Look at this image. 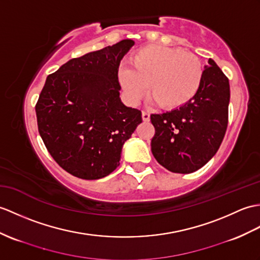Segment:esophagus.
I'll list each match as a JSON object with an SVG mask.
<instances>
[{
  "mask_svg": "<svg viewBox=\"0 0 260 260\" xmlns=\"http://www.w3.org/2000/svg\"><path fill=\"white\" fill-rule=\"evenodd\" d=\"M142 117L144 122H148L150 119V114L147 111H142Z\"/></svg>",
  "mask_w": 260,
  "mask_h": 260,
  "instance_id": "1",
  "label": "esophagus"
}]
</instances>
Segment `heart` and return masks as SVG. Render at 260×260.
Returning <instances> with one entry per match:
<instances>
[{
	"label": "heart",
	"instance_id": "1",
	"mask_svg": "<svg viewBox=\"0 0 260 260\" xmlns=\"http://www.w3.org/2000/svg\"><path fill=\"white\" fill-rule=\"evenodd\" d=\"M204 68L195 54L179 48L148 45L129 59V70L119 73V82L132 102L145 92L156 105L174 110L194 98L201 86Z\"/></svg>",
	"mask_w": 260,
	"mask_h": 260
}]
</instances>
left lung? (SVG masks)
<instances>
[{
	"mask_svg": "<svg viewBox=\"0 0 260 260\" xmlns=\"http://www.w3.org/2000/svg\"><path fill=\"white\" fill-rule=\"evenodd\" d=\"M202 84L189 102L176 110L152 114L155 127L152 153L173 173L189 174L203 167L218 150L228 125L231 99L228 77L212 58Z\"/></svg>",
	"mask_w": 260,
	"mask_h": 260,
	"instance_id": "obj_1",
	"label": "left lung"
}]
</instances>
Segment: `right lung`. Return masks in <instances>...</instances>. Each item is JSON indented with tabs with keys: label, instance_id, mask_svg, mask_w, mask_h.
<instances>
[{
	"label": "right lung",
	"instance_id": "add662e5",
	"mask_svg": "<svg viewBox=\"0 0 260 260\" xmlns=\"http://www.w3.org/2000/svg\"><path fill=\"white\" fill-rule=\"evenodd\" d=\"M133 45L123 40L72 58L46 78L35 105L39 133L53 159L75 177L115 171L124 143L142 123V112L119 99V64Z\"/></svg>",
	"mask_w": 260,
	"mask_h": 260
}]
</instances>
